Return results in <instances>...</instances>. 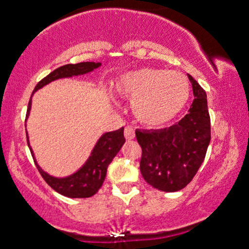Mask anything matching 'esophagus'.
Returning a JSON list of instances; mask_svg holds the SVG:
<instances>
[{
  "label": "esophagus",
  "instance_id": "obj_1",
  "mask_svg": "<svg viewBox=\"0 0 249 249\" xmlns=\"http://www.w3.org/2000/svg\"><path fill=\"white\" fill-rule=\"evenodd\" d=\"M124 136L126 140H132L135 138V129L132 126H126L124 129Z\"/></svg>",
  "mask_w": 249,
  "mask_h": 249
}]
</instances>
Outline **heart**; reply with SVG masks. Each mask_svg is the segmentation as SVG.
Segmentation results:
<instances>
[{
	"label": "heart",
	"instance_id": "1",
	"mask_svg": "<svg viewBox=\"0 0 249 249\" xmlns=\"http://www.w3.org/2000/svg\"><path fill=\"white\" fill-rule=\"evenodd\" d=\"M118 92L132 101V111L141 124L160 127L171 123L185 108L190 85L178 71L143 69L127 72L117 85Z\"/></svg>",
	"mask_w": 249,
	"mask_h": 249
}]
</instances>
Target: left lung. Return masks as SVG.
<instances>
[{"label":"left lung","mask_w":249,"mask_h":249,"mask_svg":"<svg viewBox=\"0 0 249 249\" xmlns=\"http://www.w3.org/2000/svg\"><path fill=\"white\" fill-rule=\"evenodd\" d=\"M188 78L195 98L187 115L169 127L135 131L142 150L141 174L148 184L162 192L187 187L200 168L210 143L206 93L192 76Z\"/></svg>","instance_id":"1"}]
</instances>
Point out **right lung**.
<instances>
[{
	"mask_svg": "<svg viewBox=\"0 0 249 249\" xmlns=\"http://www.w3.org/2000/svg\"><path fill=\"white\" fill-rule=\"evenodd\" d=\"M99 66H101V62H80V64L75 65H64V66L50 72L46 77H44L36 86V89L33 90V93L38 90L39 88L48 85V83L53 82V81L59 80V78L72 77V76L85 75V73L93 71L94 69H98ZM33 93H32V96H33ZM30 107H32V97H30L29 103H28L27 118L29 115ZM27 141L30 152H32V156L34 157L33 151L30 148L28 136ZM124 142V127L115 130V131L103 134L98 140V142L96 143L94 148H93L87 162L76 173L71 174L69 177H53L46 172H44L36 162V168H38L39 173L41 174L44 180L55 192L60 193V194L67 196V198H89V196H93L96 194L99 188L102 187L109 163L113 161L114 157L117 156V153L119 152Z\"/></svg>",
	"mask_w": 249,
	"mask_h": 249,
	"instance_id": "add662e5",
	"label": "right lung"
}]
</instances>
